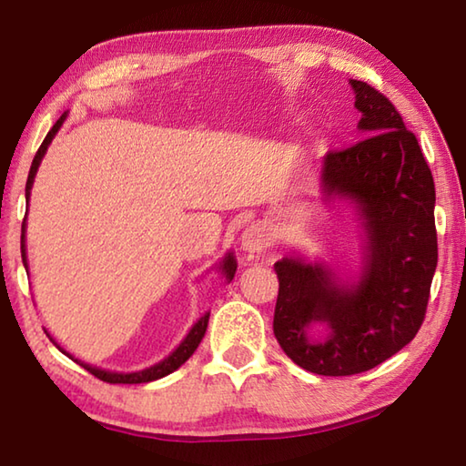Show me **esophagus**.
Instances as JSON below:
<instances>
[{
    "instance_id": "1",
    "label": "esophagus",
    "mask_w": 466,
    "mask_h": 466,
    "mask_svg": "<svg viewBox=\"0 0 466 466\" xmlns=\"http://www.w3.org/2000/svg\"><path fill=\"white\" fill-rule=\"evenodd\" d=\"M240 247L242 250H248V252H263L271 247V234L265 226L252 224L242 232Z\"/></svg>"
}]
</instances>
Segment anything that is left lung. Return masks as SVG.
<instances>
[{"mask_svg": "<svg viewBox=\"0 0 466 466\" xmlns=\"http://www.w3.org/2000/svg\"><path fill=\"white\" fill-rule=\"evenodd\" d=\"M350 84L366 137L325 156L320 187L325 199L356 203L364 219L360 279L341 283L327 265L299 257L275 263V339L294 364L320 376L366 372L411 343L438 265L436 188L417 137L384 94L366 82ZM317 321L328 333L312 339Z\"/></svg>", "mask_w": 466, "mask_h": 466, "instance_id": "1", "label": "left lung"}]
</instances>
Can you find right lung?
I'll return each mask as SVG.
<instances>
[{
    "mask_svg": "<svg viewBox=\"0 0 466 466\" xmlns=\"http://www.w3.org/2000/svg\"><path fill=\"white\" fill-rule=\"evenodd\" d=\"M66 116H67V113H63V115L59 116V121L53 125L51 131L46 133V137L43 139L41 147H38V152H36L35 160H33V167H30V172H28V180H26V199H30V188H33L36 170H38V167H41V160H43V156H45V152H46V147H49V144H51L53 137H55V133L59 131L63 121H66ZM25 230H26V218H25V222H22L20 250H22V263H25V267H28V263H26V240H25ZM219 269H222V273L226 275L228 281H232L234 273H236V258H234L232 252H228L224 261L219 263ZM208 322H209V312H205L203 317L195 322L193 329L188 330V335L183 339V343H180V345L177 347V350L170 353L168 358H164V360L160 361V364H156V366H152V368L141 370V372H131V374L106 372V370L94 368V366H90V364H84V361L74 360L72 356H69V353H67V356L72 358L74 361H77V364H80V366H84V370H88V372H90L92 376L100 378L102 382H110V384H141V382H152V380H157V378H164V376H168L170 372H175V370H178L180 366L185 364V361H187L188 358L193 356L195 350H197V347H199V343H201L205 330H208ZM46 335H49V333H46ZM49 337H51V335H49ZM53 343H55V341H53ZM55 345H57V343H55ZM61 351H63V350H61ZM63 353H66V351H63Z\"/></svg>",
    "mask_w": 466,
    "mask_h": 466,
    "instance_id": "right-lung-1",
    "label": "right lung"
}]
</instances>
